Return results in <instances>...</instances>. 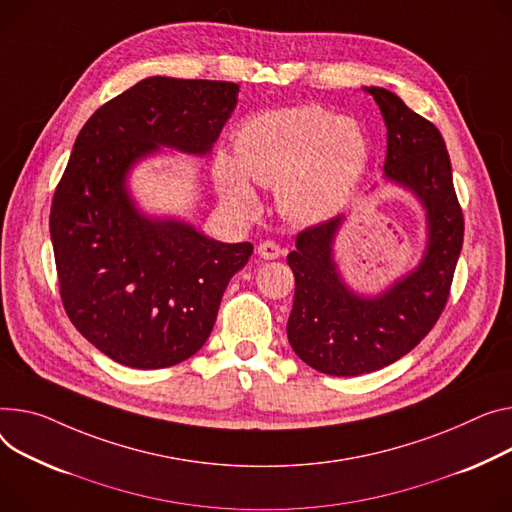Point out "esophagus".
Instances as JSON below:
<instances>
[{
  "label": "esophagus",
  "instance_id": "obj_1",
  "mask_svg": "<svg viewBox=\"0 0 512 512\" xmlns=\"http://www.w3.org/2000/svg\"><path fill=\"white\" fill-rule=\"evenodd\" d=\"M257 255H259L261 259H278V257L282 255V249H280V245L274 243V241H263V243H259V247H257Z\"/></svg>",
  "mask_w": 512,
  "mask_h": 512
}]
</instances>
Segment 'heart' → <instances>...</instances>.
Masks as SVG:
<instances>
[{
    "instance_id": "obj_1",
    "label": "heart",
    "mask_w": 512,
    "mask_h": 512,
    "mask_svg": "<svg viewBox=\"0 0 512 512\" xmlns=\"http://www.w3.org/2000/svg\"><path fill=\"white\" fill-rule=\"evenodd\" d=\"M368 164L358 121L321 107H292L251 119L236 135V162L220 154L216 179L224 199L243 214L257 210L251 185L278 187L282 212L300 224L344 206Z\"/></svg>"
}]
</instances>
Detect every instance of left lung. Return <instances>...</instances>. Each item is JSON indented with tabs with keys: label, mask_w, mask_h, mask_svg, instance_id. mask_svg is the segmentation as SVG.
Instances as JSON below:
<instances>
[{
	"label": "left lung",
	"mask_w": 512,
	"mask_h": 512,
	"mask_svg": "<svg viewBox=\"0 0 512 512\" xmlns=\"http://www.w3.org/2000/svg\"><path fill=\"white\" fill-rule=\"evenodd\" d=\"M387 125L385 177L410 187L426 206L428 251L420 267L377 298H360L339 280L331 257L342 218L304 228L288 255L294 304L290 346L300 360L333 377H358L412 352L445 311L463 247V210L451 158L434 123L385 90L366 88Z\"/></svg>",
	"instance_id": "8db88e82"
}]
</instances>
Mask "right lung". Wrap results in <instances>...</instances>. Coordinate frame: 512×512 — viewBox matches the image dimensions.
<instances>
[{
	"instance_id": "add662e5",
	"label": "right lung",
	"mask_w": 512,
	"mask_h": 512,
	"mask_svg": "<svg viewBox=\"0 0 512 512\" xmlns=\"http://www.w3.org/2000/svg\"><path fill=\"white\" fill-rule=\"evenodd\" d=\"M236 94L232 82L156 76L105 102L78 133L49 216L59 296L74 327L119 364L152 370L191 358L253 253L251 243L140 216L123 185L158 146L210 152Z\"/></svg>"
}]
</instances>
